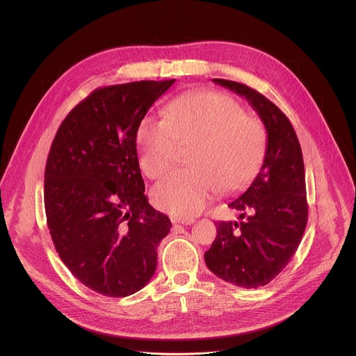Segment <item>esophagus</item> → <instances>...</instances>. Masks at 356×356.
Returning a JSON list of instances; mask_svg holds the SVG:
<instances>
[{"mask_svg":"<svg viewBox=\"0 0 356 356\" xmlns=\"http://www.w3.org/2000/svg\"><path fill=\"white\" fill-rule=\"evenodd\" d=\"M195 222L193 218H185V219H172V223H182V225H192Z\"/></svg>","mask_w":356,"mask_h":356,"instance_id":"34e87169","label":"esophagus"}]
</instances>
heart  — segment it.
Returning a JSON list of instances; mask_svg holds the SVG:
<instances>
[{"instance_id": "1", "label": "heart", "mask_w": 356, "mask_h": 356, "mask_svg": "<svg viewBox=\"0 0 356 356\" xmlns=\"http://www.w3.org/2000/svg\"><path fill=\"white\" fill-rule=\"evenodd\" d=\"M178 144H193L192 168L167 174L154 185L152 197L160 209L188 218L203 209L216 188L234 192L254 178L266 156L267 131L230 96L203 92L175 100L164 118L143 119L138 148L144 172L149 178L164 174Z\"/></svg>"}]
</instances>
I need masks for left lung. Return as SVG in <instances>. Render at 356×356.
I'll return each mask as SVG.
<instances>
[{"label":"left lung","instance_id":"left-lung-1","mask_svg":"<svg viewBox=\"0 0 356 356\" xmlns=\"http://www.w3.org/2000/svg\"><path fill=\"white\" fill-rule=\"evenodd\" d=\"M245 97L267 131L261 168L250 188L229 207L238 222H216V238L204 254L207 267L241 288L273 281L291 261L302 241L308 218L305 163L300 143L286 115L252 88L213 79Z\"/></svg>","mask_w":356,"mask_h":356}]
</instances>
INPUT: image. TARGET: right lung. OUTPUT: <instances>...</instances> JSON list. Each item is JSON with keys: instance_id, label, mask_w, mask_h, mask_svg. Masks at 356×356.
Listing matches in <instances>:
<instances>
[{"instance_id": "obj_1", "label": "right lung", "mask_w": 356, "mask_h": 356, "mask_svg": "<svg viewBox=\"0 0 356 356\" xmlns=\"http://www.w3.org/2000/svg\"><path fill=\"white\" fill-rule=\"evenodd\" d=\"M175 82L100 88L60 124L45 167V212L54 248L92 291L124 298L152 278L167 215L148 203L137 156L141 120Z\"/></svg>"}]
</instances>
